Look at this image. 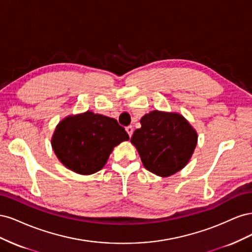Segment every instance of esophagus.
I'll return each instance as SVG.
<instances>
[{"label": "esophagus", "instance_id": "34e87169", "mask_svg": "<svg viewBox=\"0 0 252 252\" xmlns=\"http://www.w3.org/2000/svg\"><path fill=\"white\" fill-rule=\"evenodd\" d=\"M126 131H127L128 135L130 136V138H131V135H132V133H133V127H132V126H128V127H126Z\"/></svg>", "mask_w": 252, "mask_h": 252}]
</instances>
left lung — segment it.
<instances>
[{"instance_id":"left-lung-1","label":"left lung","mask_w":252,"mask_h":252,"mask_svg":"<svg viewBox=\"0 0 252 252\" xmlns=\"http://www.w3.org/2000/svg\"><path fill=\"white\" fill-rule=\"evenodd\" d=\"M130 140L145 168L167 178L182 170L191 158L197 133L178 112L152 110L141 119Z\"/></svg>"}]
</instances>
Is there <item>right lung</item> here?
Segmentation results:
<instances>
[{
  "label": "right lung",
  "instance_id": "1",
  "mask_svg": "<svg viewBox=\"0 0 252 252\" xmlns=\"http://www.w3.org/2000/svg\"><path fill=\"white\" fill-rule=\"evenodd\" d=\"M128 140L129 135L116 119L88 110L61 121L52 134L51 146L67 169L88 175L101 170L113 148Z\"/></svg>",
  "mask_w": 252,
  "mask_h": 252
}]
</instances>
